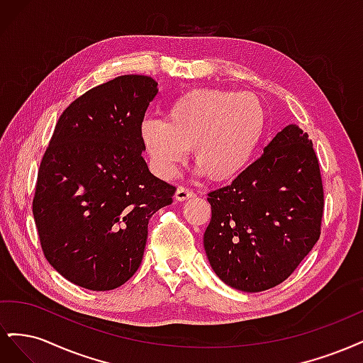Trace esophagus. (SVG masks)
Masks as SVG:
<instances>
[{"label":"esophagus","mask_w":363,"mask_h":363,"mask_svg":"<svg viewBox=\"0 0 363 363\" xmlns=\"http://www.w3.org/2000/svg\"><path fill=\"white\" fill-rule=\"evenodd\" d=\"M195 194L192 189L186 188V186H179L177 191H175V200L177 201H184V200H189L192 199Z\"/></svg>","instance_id":"esophagus-1"}]
</instances>
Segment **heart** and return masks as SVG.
<instances>
[{
  "label": "heart",
  "mask_w": 363,
  "mask_h": 363,
  "mask_svg": "<svg viewBox=\"0 0 363 363\" xmlns=\"http://www.w3.org/2000/svg\"><path fill=\"white\" fill-rule=\"evenodd\" d=\"M265 124V111L255 95L204 87L175 98L163 119L145 118L139 138L160 177H172L191 147L196 171L224 182L248 167Z\"/></svg>",
  "instance_id": "1"
}]
</instances>
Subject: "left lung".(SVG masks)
<instances>
[{"instance_id":"8db88e82","label":"left lung","mask_w":363,"mask_h":363,"mask_svg":"<svg viewBox=\"0 0 363 363\" xmlns=\"http://www.w3.org/2000/svg\"><path fill=\"white\" fill-rule=\"evenodd\" d=\"M204 250L228 286L260 292L286 280L321 235L324 192L307 133L291 124L232 184L208 194Z\"/></svg>"}]
</instances>
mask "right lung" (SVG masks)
I'll use <instances>...</instances> for the list:
<instances>
[{"label":"right lung","instance_id":"right-lung-1","mask_svg":"<svg viewBox=\"0 0 363 363\" xmlns=\"http://www.w3.org/2000/svg\"><path fill=\"white\" fill-rule=\"evenodd\" d=\"M157 83L121 75L60 115L38 172L33 216L43 255L71 283L111 291L138 271L148 221L175 186L142 157L139 127Z\"/></svg>","mask_w":363,"mask_h":363}]
</instances>
